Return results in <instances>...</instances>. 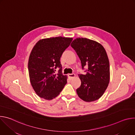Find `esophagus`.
<instances>
[{"label": "esophagus", "mask_w": 135, "mask_h": 135, "mask_svg": "<svg viewBox=\"0 0 135 135\" xmlns=\"http://www.w3.org/2000/svg\"><path fill=\"white\" fill-rule=\"evenodd\" d=\"M68 78L70 79H72L73 78H74V77L75 76V74H68Z\"/></svg>", "instance_id": "34e87169"}]
</instances>
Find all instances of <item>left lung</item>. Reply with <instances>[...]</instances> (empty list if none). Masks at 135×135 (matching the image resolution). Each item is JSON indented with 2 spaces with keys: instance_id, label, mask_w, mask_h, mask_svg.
<instances>
[{
  "instance_id": "left-lung-1",
  "label": "left lung",
  "mask_w": 135,
  "mask_h": 135,
  "mask_svg": "<svg viewBox=\"0 0 135 135\" xmlns=\"http://www.w3.org/2000/svg\"><path fill=\"white\" fill-rule=\"evenodd\" d=\"M86 74H79L81 81L76 90L79 97L86 102L97 100L103 95L110 80L109 63L104 47L99 43L86 38H77L71 43Z\"/></svg>"
}]
</instances>
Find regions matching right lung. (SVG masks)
<instances>
[{
	"instance_id": "obj_1",
	"label": "right lung",
	"mask_w": 135,
	"mask_h": 135,
	"mask_svg": "<svg viewBox=\"0 0 135 135\" xmlns=\"http://www.w3.org/2000/svg\"><path fill=\"white\" fill-rule=\"evenodd\" d=\"M72 38L56 37L45 38L33 46L29 58L28 71L31 84L41 98L52 100L58 95L67 83L62 73L60 57L69 46ZM59 68L57 74L55 69Z\"/></svg>"
}]
</instances>
